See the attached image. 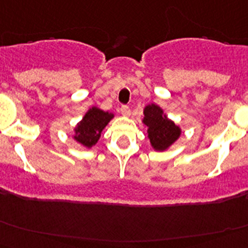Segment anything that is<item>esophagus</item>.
<instances>
[{"label":"esophagus","mask_w":248,"mask_h":248,"mask_svg":"<svg viewBox=\"0 0 248 248\" xmlns=\"http://www.w3.org/2000/svg\"><path fill=\"white\" fill-rule=\"evenodd\" d=\"M120 113H122L124 117H128V115H130V108H129V106H122L120 107Z\"/></svg>","instance_id":"1"}]
</instances>
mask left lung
I'll use <instances>...</instances> for the list:
<instances>
[{
    "label": "left lung",
    "mask_w": 248,
    "mask_h": 248,
    "mask_svg": "<svg viewBox=\"0 0 248 248\" xmlns=\"http://www.w3.org/2000/svg\"><path fill=\"white\" fill-rule=\"evenodd\" d=\"M142 123L147 126L151 146L155 151H166L175 142L181 134V129L169 119L159 106L151 103L143 109Z\"/></svg>",
    "instance_id": "8db88e82"
}]
</instances>
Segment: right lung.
Listing matches in <instances>:
<instances>
[{
	"label": "right lung",
	"instance_id": "1",
	"mask_svg": "<svg viewBox=\"0 0 248 248\" xmlns=\"http://www.w3.org/2000/svg\"><path fill=\"white\" fill-rule=\"evenodd\" d=\"M114 117L113 113L105 112L97 107H93L87 110L81 122L78 123L74 129V140L81 143L87 148H91L98 139L101 138V133L106 128L110 119Z\"/></svg>",
	"mask_w": 248,
	"mask_h": 248
}]
</instances>
